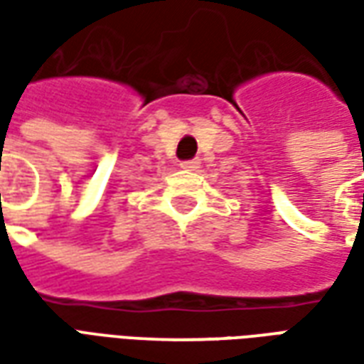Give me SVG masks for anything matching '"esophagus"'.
<instances>
[{"instance_id": "esophagus-1", "label": "esophagus", "mask_w": 364, "mask_h": 364, "mask_svg": "<svg viewBox=\"0 0 364 364\" xmlns=\"http://www.w3.org/2000/svg\"><path fill=\"white\" fill-rule=\"evenodd\" d=\"M179 166H181L183 169H187V171H195V169H198V167H200V159L198 158L187 159V161H181Z\"/></svg>"}]
</instances>
